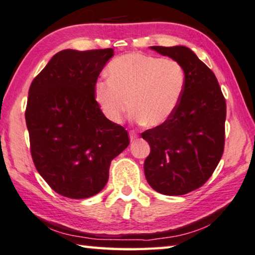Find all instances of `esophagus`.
<instances>
[{
  "mask_svg": "<svg viewBox=\"0 0 255 255\" xmlns=\"http://www.w3.org/2000/svg\"><path fill=\"white\" fill-rule=\"evenodd\" d=\"M136 138H138V134H136L134 131H130V140H131V141H134Z\"/></svg>",
  "mask_w": 255,
  "mask_h": 255,
  "instance_id": "34e87169",
  "label": "esophagus"
}]
</instances>
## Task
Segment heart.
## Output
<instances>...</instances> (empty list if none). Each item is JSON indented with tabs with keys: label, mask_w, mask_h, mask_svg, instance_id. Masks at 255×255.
Here are the masks:
<instances>
[{
	"label": "heart",
	"mask_w": 255,
	"mask_h": 255,
	"mask_svg": "<svg viewBox=\"0 0 255 255\" xmlns=\"http://www.w3.org/2000/svg\"><path fill=\"white\" fill-rule=\"evenodd\" d=\"M108 78L95 84L94 97L101 112L120 123L130 107L131 119L148 127L170 120L185 86L182 64L172 58L127 54L109 64Z\"/></svg>",
	"instance_id": "b5f03b06"
}]
</instances>
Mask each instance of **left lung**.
<instances>
[{"instance_id": "1", "label": "left lung", "mask_w": 255, "mask_h": 255, "mask_svg": "<svg viewBox=\"0 0 255 255\" xmlns=\"http://www.w3.org/2000/svg\"><path fill=\"white\" fill-rule=\"evenodd\" d=\"M150 49L182 64L185 86L170 120L141 133L150 146L143 170L158 193L183 195L204 185L222 157L226 99L214 72L190 48Z\"/></svg>"}]
</instances>
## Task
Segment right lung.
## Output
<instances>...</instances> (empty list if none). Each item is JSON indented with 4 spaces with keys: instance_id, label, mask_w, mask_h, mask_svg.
Listing matches in <instances>:
<instances>
[{
    "instance_id": "right-lung-1",
    "label": "right lung",
    "mask_w": 255,
    "mask_h": 255,
    "mask_svg": "<svg viewBox=\"0 0 255 255\" xmlns=\"http://www.w3.org/2000/svg\"><path fill=\"white\" fill-rule=\"evenodd\" d=\"M114 49L55 54L35 77L25 112L36 170L56 193L71 199L98 194L113 158L130 143L128 131L103 115L94 87Z\"/></svg>"
}]
</instances>
